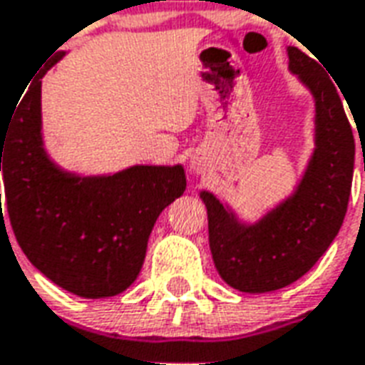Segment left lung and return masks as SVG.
<instances>
[{"label": "left lung", "mask_w": 365, "mask_h": 365, "mask_svg": "<svg viewBox=\"0 0 365 365\" xmlns=\"http://www.w3.org/2000/svg\"><path fill=\"white\" fill-rule=\"evenodd\" d=\"M288 59L315 98V150L298 190L250 226L237 222L212 193H201L215 267L240 292H272L304 277L341 230L352 190L356 147L344 94L302 50L290 46Z\"/></svg>", "instance_id": "obj_1"}]
</instances>
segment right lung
Here are the masks:
<instances>
[{"instance_id": "1", "label": "right lung", "mask_w": 365, "mask_h": 365, "mask_svg": "<svg viewBox=\"0 0 365 365\" xmlns=\"http://www.w3.org/2000/svg\"><path fill=\"white\" fill-rule=\"evenodd\" d=\"M59 53L32 81L0 129L4 217L42 274L81 298H110L133 284L156 218L185 191L178 166H133L81 178L58 168L42 145L40 86Z\"/></svg>"}]
</instances>
